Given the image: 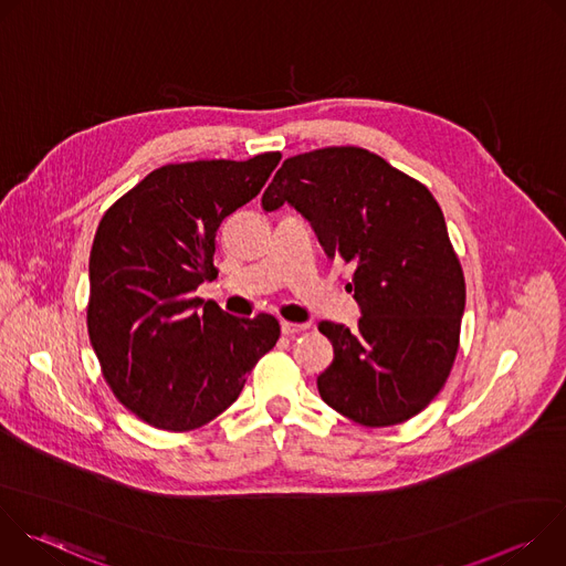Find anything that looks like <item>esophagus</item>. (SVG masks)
I'll return each instance as SVG.
<instances>
[{
    "label": "esophagus",
    "instance_id": "obj_1",
    "mask_svg": "<svg viewBox=\"0 0 566 566\" xmlns=\"http://www.w3.org/2000/svg\"><path fill=\"white\" fill-rule=\"evenodd\" d=\"M280 327H282L284 336H295V334L308 329V322H286V319H282Z\"/></svg>",
    "mask_w": 566,
    "mask_h": 566
}]
</instances>
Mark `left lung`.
<instances>
[{
    "label": "left lung",
    "instance_id": "8db88e82",
    "mask_svg": "<svg viewBox=\"0 0 566 566\" xmlns=\"http://www.w3.org/2000/svg\"><path fill=\"white\" fill-rule=\"evenodd\" d=\"M284 203L308 219L327 258L352 266L347 289L363 311L354 329L317 325L334 345L317 376L322 400L365 428L417 417L450 376L465 306L437 199L378 154L340 145L284 160L262 208Z\"/></svg>",
    "mask_w": 566,
    "mask_h": 566
}]
</instances>
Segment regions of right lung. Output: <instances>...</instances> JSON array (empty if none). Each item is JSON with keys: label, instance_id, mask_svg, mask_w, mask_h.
I'll return each mask as SVG.
<instances>
[{"label": "right lung", "instance_id": "right-lung-1", "mask_svg": "<svg viewBox=\"0 0 566 566\" xmlns=\"http://www.w3.org/2000/svg\"><path fill=\"white\" fill-rule=\"evenodd\" d=\"M282 154L188 160L149 172L103 214L90 255L87 329L114 396L151 428L188 432L237 400L280 338L260 313L195 295L217 277L221 221L260 195Z\"/></svg>", "mask_w": 566, "mask_h": 566}]
</instances>
